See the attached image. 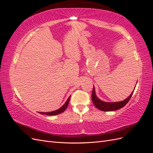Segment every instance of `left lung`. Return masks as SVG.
Returning a JSON list of instances; mask_svg holds the SVG:
<instances>
[{
    "instance_id": "left-lung-1",
    "label": "left lung",
    "mask_w": 153,
    "mask_h": 153,
    "mask_svg": "<svg viewBox=\"0 0 153 153\" xmlns=\"http://www.w3.org/2000/svg\"><path fill=\"white\" fill-rule=\"evenodd\" d=\"M133 92L134 91L130 94V96H129L126 100H124V101H120V102L108 103V102H104V101H101L99 98H97L95 93L94 88L93 87L91 98H92V102H93V104L97 108H98L101 111H105V112L106 111H114V110H117L123 107V106L126 105L128 103V101H129V100H130V98H131V96L133 94Z\"/></svg>"
}]
</instances>
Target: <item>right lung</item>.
I'll use <instances>...</instances> for the list:
<instances>
[{"label": "right lung", "instance_id": "right-lung-1", "mask_svg": "<svg viewBox=\"0 0 153 153\" xmlns=\"http://www.w3.org/2000/svg\"><path fill=\"white\" fill-rule=\"evenodd\" d=\"M69 100H70V96L69 97L68 99L66 101V102L64 103V105L62 106V107H61L59 109H58L57 110H55V111H53V112H39V113L41 114H46V115H57V114H61L68 107Z\"/></svg>", "mask_w": 153, "mask_h": 153}]
</instances>
